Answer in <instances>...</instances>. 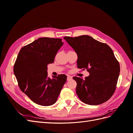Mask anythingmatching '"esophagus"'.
Wrapping results in <instances>:
<instances>
[{"label":"esophagus","instance_id":"34e87169","mask_svg":"<svg viewBox=\"0 0 133 133\" xmlns=\"http://www.w3.org/2000/svg\"><path fill=\"white\" fill-rule=\"evenodd\" d=\"M72 79V77L70 76H68L67 77V80L68 81H69V80H71Z\"/></svg>","mask_w":133,"mask_h":133}]
</instances>
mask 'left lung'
Listing matches in <instances>:
<instances>
[{
	"label": "left lung",
	"instance_id": "left-lung-1",
	"mask_svg": "<svg viewBox=\"0 0 133 133\" xmlns=\"http://www.w3.org/2000/svg\"><path fill=\"white\" fill-rule=\"evenodd\" d=\"M78 55L77 66L87 69L89 75L83 79L73 78L76 82V93L88 105H99L109 99L116 89L120 65L113 51L107 44L89 35L65 37Z\"/></svg>",
	"mask_w": 133,
	"mask_h": 133
}]
</instances>
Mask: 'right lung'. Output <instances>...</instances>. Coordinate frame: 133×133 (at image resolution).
Wrapping results in <instances>:
<instances>
[{
    "label": "right lung",
    "instance_id": "right-lung-1",
    "mask_svg": "<svg viewBox=\"0 0 133 133\" xmlns=\"http://www.w3.org/2000/svg\"><path fill=\"white\" fill-rule=\"evenodd\" d=\"M62 39L39 38L23 46L14 66V73L21 90L32 101L42 106L57 102L66 81L64 74L48 76V65L54 58L63 42Z\"/></svg>",
    "mask_w": 133,
    "mask_h": 133
}]
</instances>
